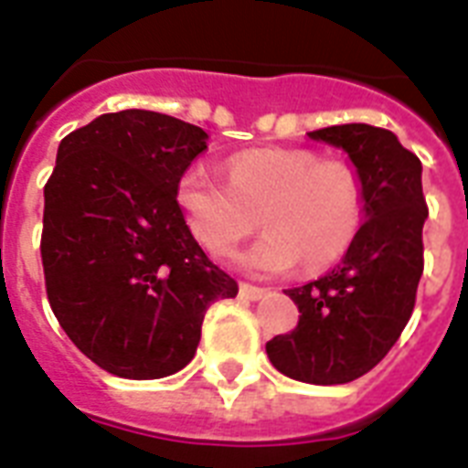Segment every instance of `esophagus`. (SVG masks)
<instances>
[{
	"instance_id": "1",
	"label": "esophagus",
	"mask_w": 468,
	"mask_h": 468,
	"mask_svg": "<svg viewBox=\"0 0 468 468\" xmlns=\"http://www.w3.org/2000/svg\"><path fill=\"white\" fill-rule=\"evenodd\" d=\"M270 289H262V286H252V284H240V299L248 301H260L262 296H267Z\"/></svg>"
}]
</instances>
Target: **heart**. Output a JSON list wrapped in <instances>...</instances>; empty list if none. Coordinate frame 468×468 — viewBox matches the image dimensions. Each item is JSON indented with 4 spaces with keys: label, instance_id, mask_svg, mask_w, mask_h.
<instances>
[{
    "label": "heart",
    "instance_id": "obj_1",
    "mask_svg": "<svg viewBox=\"0 0 468 468\" xmlns=\"http://www.w3.org/2000/svg\"><path fill=\"white\" fill-rule=\"evenodd\" d=\"M228 184L201 167L176 182V204L211 255H226L255 230L267 233L235 257L250 274H286L337 262L364 218L362 182L347 162L301 148H255L226 162Z\"/></svg>",
    "mask_w": 468,
    "mask_h": 468
}]
</instances>
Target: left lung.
Returning a JSON list of instances; mask_svg holds the SVG:
<instances>
[{"instance_id": "left-lung-1", "label": "left lung", "mask_w": 468, "mask_h": 468, "mask_svg": "<svg viewBox=\"0 0 468 468\" xmlns=\"http://www.w3.org/2000/svg\"><path fill=\"white\" fill-rule=\"evenodd\" d=\"M308 138L347 153L362 182L364 223L333 271L286 289L299 325L271 337L267 356L303 384H347L388 355L413 313L428 218L422 165L391 131L367 123L320 128Z\"/></svg>"}]
</instances>
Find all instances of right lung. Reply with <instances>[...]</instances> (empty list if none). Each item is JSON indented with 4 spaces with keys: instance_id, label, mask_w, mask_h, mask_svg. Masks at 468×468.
I'll list each match as a JSON object with an SVG mask.
<instances>
[{
    "instance_id": "1",
    "label": "right lung",
    "mask_w": 468,
    "mask_h": 468,
    "mask_svg": "<svg viewBox=\"0 0 468 468\" xmlns=\"http://www.w3.org/2000/svg\"><path fill=\"white\" fill-rule=\"evenodd\" d=\"M167 113H104L65 135L46 189L40 257L60 327L121 378L184 369L206 308L238 284L206 257L176 182L208 145Z\"/></svg>"
}]
</instances>
